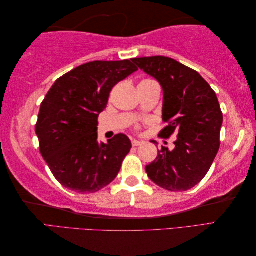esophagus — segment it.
I'll use <instances>...</instances> for the list:
<instances>
[{"label": "esophagus", "instance_id": "obj_1", "mask_svg": "<svg viewBox=\"0 0 256 256\" xmlns=\"http://www.w3.org/2000/svg\"><path fill=\"white\" fill-rule=\"evenodd\" d=\"M143 144V142L142 140H132V145L133 146H140V145H142Z\"/></svg>", "mask_w": 256, "mask_h": 256}]
</instances>
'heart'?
<instances>
[{
	"label": "heart",
	"instance_id": "obj_1",
	"mask_svg": "<svg viewBox=\"0 0 256 256\" xmlns=\"http://www.w3.org/2000/svg\"><path fill=\"white\" fill-rule=\"evenodd\" d=\"M136 128H138V126H136Z\"/></svg>",
	"mask_w": 256,
	"mask_h": 256
}]
</instances>
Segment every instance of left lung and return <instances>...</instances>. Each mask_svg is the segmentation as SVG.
Segmentation results:
<instances>
[{
	"label": "left lung",
	"mask_w": 256,
	"mask_h": 256,
	"mask_svg": "<svg viewBox=\"0 0 256 256\" xmlns=\"http://www.w3.org/2000/svg\"><path fill=\"white\" fill-rule=\"evenodd\" d=\"M132 62L160 84L164 91L162 138L177 135L175 148L162 146L156 160L145 167L150 179L170 192H186L199 184L220 148L224 116L209 84L175 59L154 56ZM154 143V142H152Z\"/></svg>",
	"instance_id": "1"
}]
</instances>
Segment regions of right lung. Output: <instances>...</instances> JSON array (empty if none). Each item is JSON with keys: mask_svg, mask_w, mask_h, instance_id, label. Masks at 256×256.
<instances>
[{"mask_svg": "<svg viewBox=\"0 0 256 256\" xmlns=\"http://www.w3.org/2000/svg\"><path fill=\"white\" fill-rule=\"evenodd\" d=\"M138 68L125 59L91 62L58 78L40 104L35 126L54 177L72 192L94 194L112 182L132 144L116 134L98 143V118L112 88Z\"/></svg>", "mask_w": 256, "mask_h": 256, "instance_id": "add662e5", "label": "right lung"}]
</instances>
